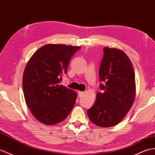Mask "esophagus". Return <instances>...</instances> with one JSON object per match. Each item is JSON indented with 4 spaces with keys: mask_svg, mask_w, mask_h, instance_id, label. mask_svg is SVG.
Here are the masks:
<instances>
[{
    "mask_svg": "<svg viewBox=\"0 0 155 155\" xmlns=\"http://www.w3.org/2000/svg\"><path fill=\"white\" fill-rule=\"evenodd\" d=\"M78 94L79 97H82L84 94V92H82V91H78Z\"/></svg>",
    "mask_w": 155,
    "mask_h": 155,
    "instance_id": "34e87169",
    "label": "esophagus"
}]
</instances>
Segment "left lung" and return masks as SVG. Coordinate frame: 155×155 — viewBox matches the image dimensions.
Here are the masks:
<instances>
[{
    "label": "left lung",
    "mask_w": 155,
    "mask_h": 155,
    "mask_svg": "<svg viewBox=\"0 0 155 155\" xmlns=\"http://www.w3.org/2000/svg\"><path fill=\"white\" fill-rule=\"evenodd\" d=\"M100 64L101 92L87 114L93 124L102 127L114 126L123 120L134 102L135 72L130 59L122 50L106 47Z\"/></svg>",
    "instance_id": "obj_1"
}]
</instances>
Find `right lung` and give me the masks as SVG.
Instances as JSON below:
<instances>
[{
	"label": "right lung",
	"mask_w": 155,
	"mask_h": 155,
	"mask_svg": "<svg viewBox=\"0 0 155 155\" xmlns=\"http://www.w3.org/2000/svg\"><path fill=\"white\" fill-rule=\"evenodd\" d=\"M78 46L47 44L35 51L25 67L22 88L25 100L35 118L52 125L60 123L73 110L77 92L60 85L62 75Z\"/></svg>",
	"instance_id": "right-lung-1"
}]
</instances>
